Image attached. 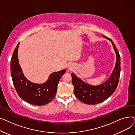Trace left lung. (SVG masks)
Returning <instances> with one entry per match:
<instances>
[{
    "mask_svg": "<svg viewBox=\"0 0 135 135\" xmlns=\"http://www.w3.org/2000/svg\"><path fill=\"white\" fill-rule=\"evenodd\" d=\"M104 37L112 42L117 55L115 68L108 80L100 85H91L72 73L74 94L78 100L86 104H96L103 102L114 93L118 84L120 74V56L113 41Z\"/></svg>",
    "mask_w": 135,
    "mask_h": 135,
    "instance_id": "obj_1",
    "label": "left lung"
}]
</instances>
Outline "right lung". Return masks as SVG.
Returning a JSON list of instances; mask_svg holds the SVG:
<instances>
[{"instance_id": "right-lung-1", "label": "right lung", "mask_w": 135, "mask_h": 135, "mask_svg": "<svg viewBox=\"0 0 135 135\" xmlns=\"http://www.w3.org/2000/svg\"><path fill=\"white\" fill-rule=\"evenodd\" d=\"M18 43L14 50L11 60V74L14 86L18 96L29 103L43 105L55 97L57 85L61 76L66 72L65 69L54 72L43 84H35L27 80L24 76L18 63L17 56Z\"/></svg>"}]
</instances>
